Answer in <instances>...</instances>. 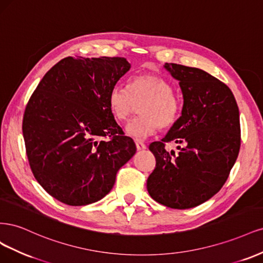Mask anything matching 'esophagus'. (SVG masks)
Wrapping results in <instances>:
<instances>
[{
  "mask_svg": "<svg viewBox=\"0 0 263 263\" xmlns=\"http://www.w3.org/2000/svg\"><path fill=\"white\" fill-rule=\"evenodd\" d=\"M135 145H137L138 151H142V149H145V148H146L145 144H144V143L141 142V141H137V142H135Z\"/></svg>",
  "mask_w": 263,
  "mask_h": 263,
  "instance_id": "esophagus-1",
  "label": "esophagus"
}]
</instances>
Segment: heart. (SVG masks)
I'll return each mask as SVG.
<instances>
[{
    "label": "heart",
    "mask_w": 263,
    "mask_h": 263,
    "mask_svg": "<svg viewBox=\"0 0 263 263\" xmlns=\"http://www.w3.org/2000/svg\"><path fill=\"white\" fill-rule=\"evenodd\" d=\"M140 105L141 116L125 128L128 135L137 140L147 138L158 128L171 129L179 119L180 101L172 84L158 74L135 75L129 81V89L117 84L109 91L108 106L118 121L128 120Z\"/></svg>",
    "instance_id": "heart-1"
}]
</instances>
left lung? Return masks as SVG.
Returning <instances> with one entry per match:
<instances>
[{"label":"left lung","instance_id":"1","mask_svg":"<svg viewBox=\"0 0 263 263\" xmlns=\"http://www.w3.org/2000/svg\"><path fill=\"white\" fill-rule=\"evenodd\" d=\"M165 67L179 81L183 106L166 137L149 144L156 166L146 187L160 204L185 210L211 199L226 182L240 148L239 110L230 87L205 71L176 63ZM169 141L184 147L178 155L168 152Z\"/></svg>","mask_w":263,"mask_h":263}]
</instances>
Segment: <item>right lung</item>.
I'll return each instance as SVG.
<instances>
[{"instance_id": "obj_1", "label": "right lung", "mask_w": 263, "mask_h": 263, "mask_svg": "<svg viewBox=\"0 0 263 263\" xmlns=\"http://www.w3.org/2000/svg\"><path fill=\"white\" fill-rule=\"evenodd\" d=\"M130 66L118 57L64 58L45 74L25 108L23 135L31 172L50 196L67 205L103 199L135 154L133 140L108 106L110 89Z\"/></svg>"}]
</instances>
